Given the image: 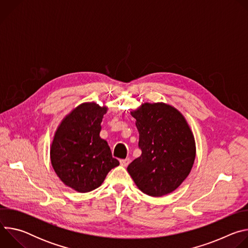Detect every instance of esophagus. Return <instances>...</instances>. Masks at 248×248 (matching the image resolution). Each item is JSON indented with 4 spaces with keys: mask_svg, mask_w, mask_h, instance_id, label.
I'll return each mask as SVG.
<instances>
[{
    "mask_svg": "<svg viewBox=\"0 0 248 248\" xmlns=\"http://www.w3.org/2000/svg\"><path fill=\"white\" fill-rule=\"evenodd\" d=\"M120 163L123 167H126L129 163H130V159L129 158H126V159H122L120 160Z\"/></svg>",
    "mask_w": 248,
    "mask_h": 248,
    "instance_id": "obj_1",
    "label": "esophagus"
}]
</instances>
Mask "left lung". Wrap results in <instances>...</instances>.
I'll return each instance as SVG.
<instances>
[{
    "label": "left lung",
    "mask_w": 248,
    "mask_h": 248,
    "mask_svg": "<svg viewBox=\"0 0 248 248\" xmlns=\"http://www.w3.org/2000/svg\"><path fill=\"white\" fill-rule=\"evenodd\" d=\"M130 114L136 120L141 155L128 165V173L149 196L172 192L187 178L195 160V140L186 120L165 103H144Z\"/></svg>",
    "instance_id": "obj_1"
}]
</instances>
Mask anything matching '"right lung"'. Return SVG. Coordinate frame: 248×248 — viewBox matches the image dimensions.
I'll return each mask as SVG.
<instances>
[{"instance_id":"1","label":"right lung","mask_w":248,"mask_h":248,"mask_svg":"<svg viewBox=\"0 0 248 248\" xmlns=\"http://www.w3.org/2000/svg\"><path fill=\"white\" fill-rule=\"evenodd\" d=\"M106 107L83 103L58 126L50 150L51 163L60 180L78 192L99 187L120 162L113 158L107 141L100 137Z\"/></svg>"}]
</instances>
